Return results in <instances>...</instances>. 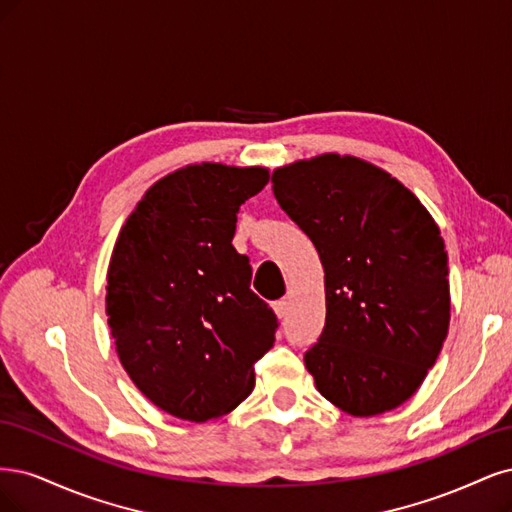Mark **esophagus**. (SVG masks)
<instances>
[{
    "label": "esophagus",
    "mask_w": 512,
    "mask_h": 512,
    "mask_svg": "<svg viewBox=\"0 0 512 512\" xmlns=\"http://www.w3.org/2000/svg\"><path fill=\"white\" fill-rule=\"evenodd\" d=\"M289 308H291V300H289V298H283V300L274 302V310H276V315H278L280 319L289 315Z\"/></svg>",
    "instance_id": "34e87169"
}]
</instances>
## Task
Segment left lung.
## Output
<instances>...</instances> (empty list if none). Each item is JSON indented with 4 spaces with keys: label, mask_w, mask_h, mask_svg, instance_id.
I'll use <instances>...</instances> for the list:
<instances>
[{
    "label": "left lung",
    "mask_w": 512,
    "mask_h": 512,
    "mask_svg": "<svg viewBox=\"0 0 512 512\" xmlns=\"http://www.w3.org/2000/svg\"><path fill=\"white\" fill-rule=\"evenodd\" d=\"M272 191L325 270V327L304 364L353 417L398 408L449 334V257L432 214L372 163L325 153L276 168Z\"/></svg>",
    "instance_id": "8db88e82"
}]
</instances>
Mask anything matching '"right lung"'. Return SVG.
<instances>
[{
    "mask_svg": "<svg viewBox=\"0 0 512 512\" xmlns=\"http://www.w3.org/2000/svg\"><path fill=\"white\" fill-rule=\"evenodd\" d=\"M266 168L195 163L148 189L108 266L106 315L134 385L172 417L202 423L232 412L272 349L274 310L251 291L234 249L236 212L268 185Z\"/></svg>",
    "mask_w": 512,
    "mask_h": 512,
    "instance_id": "right-lung-1",
    "label": "right lung"
}]
</instances>
